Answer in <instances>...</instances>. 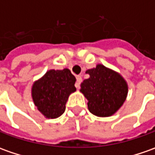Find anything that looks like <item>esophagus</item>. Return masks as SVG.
<instances>
[{
	"mask_svg": "<svg viewBox=\"0 0 155 155\" xmlns=\"http://www.w3.org/2000/svg\"><path fill=\"white\" fill-rule=\"evenodd\" d=\"M82 81V78L81 75H77L76 76V83H75V87L76 88H80V85H81V83Z\"/></svg>",
	"mask_w": 155,
	"mask_h": 155,
	"instance_id": "1",
	"label": "esophagus"
}]
</instances>
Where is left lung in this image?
I'll return each mask as SVG.
<instances>
[{
  "instance_id": "8db88e82",
  "label": "left lung",
  "mask_w": 155,
  "mask_h": 155,
  "mask_svg": "<svg viewBox=\"0 0 155 155\" xmlns=\"http://www.w3.org/2000/svg\"><path fill=\"white\" fill-rule=\"evenodd\" d=\"M86 73L90 77L83 81L80 91L88 100L89 111L98 117L113 115L126 101L128 86L125 79L103 64Z\"/></svg>"
}]
</instances>
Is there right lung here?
<instances>
[{"label": "right lung", "instance_id": "add662e5", "mask_svg": "<svg viewBox=\"0 0 155 155\" xmlns=\"http://www.w3.org/2000/svg\"><path fill=\"white\" fill-rule=\"evenodd\" d=\"M76 79L70 70H48L41 79L34 82L31 95L38 110L48 119H56L65 111L69 95L76 91Z\"/></svg>", "mask_w": 155, "mask_h": 155}]
</instances>
